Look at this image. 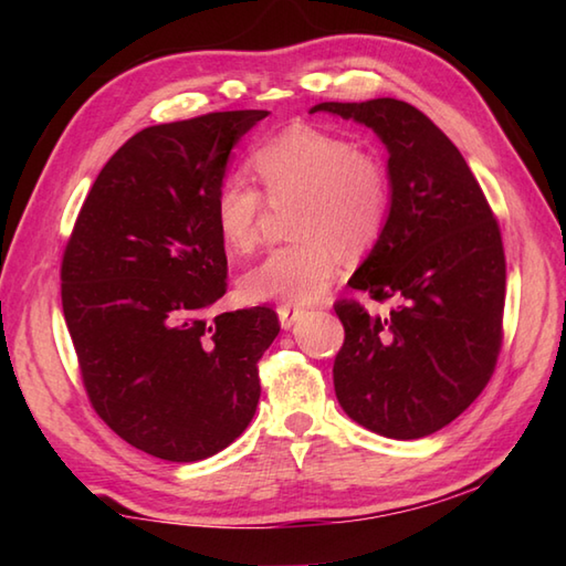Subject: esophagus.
<instances>
[{
	"label": "esophagus",
	"instance_id": "34e87169",
	"mask_svg": "<svg viewBox=\"0 0 566 566\" xmlns=\"http://www.w3.org/2000/svg\"><path fill=\"white\" fill-rule=\"evenodd\" d=\"M276 316H280L282 328L286 331V328H292L294 323L304 316V311L296 308V306H280V308H276Z\"/></svg>",
	"mask_w": 566,
	"mask_h": 566
}]
</instances>
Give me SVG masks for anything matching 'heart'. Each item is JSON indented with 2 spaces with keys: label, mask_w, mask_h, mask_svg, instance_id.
<instances>
[{
  "label": "heart",
  "mask_w": 566,
  "mask_h": 566,
  "mask_svg": "<svg viewBox=\"0 0 566 566\" xmlns=\"http://www.w3.org/2000/svg\"><path fill=\"white\" fill-rule=\"evenodd\" d=\"M252 167L274 207L296 201L294 243L270 250L240 274L248 302L311 304L326 292L343 255L363 258L379 243L391 213V177L375 153L318 126H290L252 153ZM262 191L243 175H226L213 195L223 245L243 255L258 245Z\"/></svg>",
  "instance_id": "b5f03b06"
}]
</instances>
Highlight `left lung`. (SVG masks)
I'll return each mask as SVG.
<instances>
[{
	"label": "left lung",
	"mask_w": 566,
	"mask_h": 566,
	"mask_svg": "<svg viewBox=\"0 0 566 566\" xmlns=\"http://www.w3.org/2000/svg\"><path fill=\"white\" fill-rule=\"evenodd\" d=\"M316 112L375 130L391 177L389 223L347 284L375 302L394 298V308L379 316L335 304L345 328L335 396L377 436H432L494 375L506 302L499 223L462 153L416 106L381 97Z\"/></svg>",
	"instance_id": "obj_1"
}]
</instances>
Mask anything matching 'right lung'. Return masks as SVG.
Here are the masks:
<instances>
[{
    "mask_svg": "<svg viewBox=\"0 0 566 566\" xmlns=\"http://www.w3.org/2000/svg\"><path fill=\"white\" fill-rule=\"evenodd\" d=\"M270 112L143 128L94 179L67 240L63 314L94 411L167 462L228 448L255 416L272 308L211 314L226 294L213 195L235 143Z\"/></svg>",
    "mask_w": 566,
    "mask_h": 566,
    "instance_id": "1",
    "label": "right lung"
}]
</instances>
